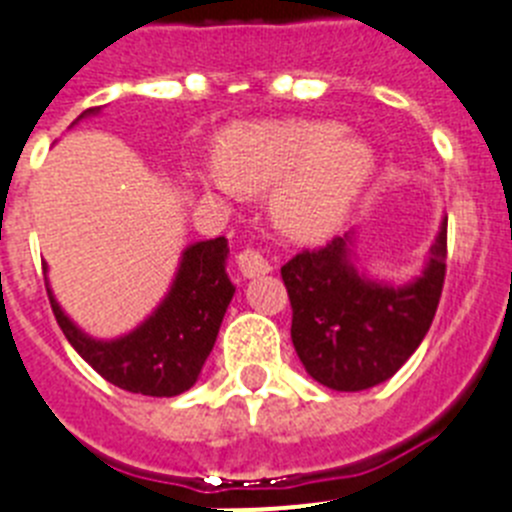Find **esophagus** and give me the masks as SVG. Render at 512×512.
Returning <instances> with one entry per match:
<instances>
[{"label": "esophagus", "mask_w": 512, "mask_h": 512, "mask_svg": "<svg viewBox=\"0 0 512 512\" xmlns=\"http://www.w3.org/2000/svg\"><path fill=\"white\" fill-rule=\"evenodd\" d=\"M235 261H238V271H241L243 277H248V279L261 277V274H269V271L274 269V264L266 259L264 253L256 251V248H243V251L235 256Z\"/></svg>", "instance_id": "esophagus-1"}]
</instances>
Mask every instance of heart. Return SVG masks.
<instances>
[{
	"mask_svg": "<svg viewBox=\"0 0 512 512\" xmlns=\"http://www.w3.org/2000/svg\"><path fill=\"white\" fill-rule=\"evenodd\" d=\"M377 158L341 122L266 120L225 130L215 171L197 182L215 197L271 192V217L287 238L320 241L336 233L372 182Z\"/></svg>",
	"mask_w": 512,
	"mask_h": 512,
	"instance_id": "heart-1",
	"label": "heart"
}]
</instances>
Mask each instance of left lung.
I'll return each instance as SVG.
<instances>
[{
	"instance_id": "left-lung-1",
	"label": "left lung",
	"mask_w": 512,
	"mask_h": 512,
	"mask_svg": "<svg viewBox=\"0 0 512 512\" xmlns=\"http://www.w3.org/2000/svg\"><path fill=\"white\" fill-rule=\"evenodd\" d=\"M354 246L346 233L282 266L297 356L315 382L338 392L387 382L425 338L446 277V217L408 284L366 277Z\"/></svg>"
}]
</instances>
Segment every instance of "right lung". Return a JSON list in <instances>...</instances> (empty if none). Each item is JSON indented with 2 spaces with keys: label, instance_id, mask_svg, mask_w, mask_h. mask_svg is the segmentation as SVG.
Segmentation results:
<instances>
[{
  "label": "right lung",
  "instance_id": "obj_1",
  "mask_svg": "<svg viewBox=\"0 0 512 512\" xmlns=\"http://www.w3.org/2000/svg\"><path fill=\"white\" fill-rule=\"evenodd\" d=\"M99 107L81 112L97 115ZM76 120V122H79ZM228 241L223 235L184 248L179 269L161 305L138 328L112 341L92 338L51 297L63 336L94 372L120 390L148 397H176L187 392L215 346L217 330L235 295L228 279ZM48 271V266H43Z\"/></svg>",
  "mask_w": 512,
  "mask_h": 512
}]
</instances>
